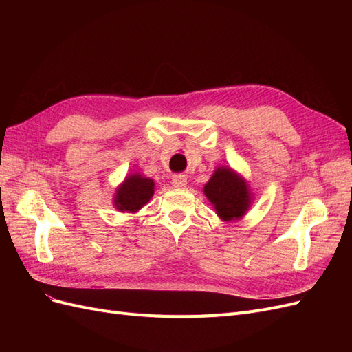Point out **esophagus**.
I'll return each mask as SVG.
<instances>
[{
  "instance_id": "obj_1",
  "label": "esophagus",
  "mask_w": 352,
  "mask_h": 352,
  "mask_svg": "<svg viewBox=\"0 0 352 352\" xmlns=\"http://www.w3.org/2000/svg\"><path fill=\"white\" fill-rule=\"evenodd\" d=\"M172 184L175 188H185L186 186V177L185 175H175L172 177Z\"/></svg>"
}]
</instances>
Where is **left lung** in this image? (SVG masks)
<instances>
[{"label":"left lung","mask_w":352,"mask_h":352,"mask_svg":"<svg viewBox=\"0 0 352 352\" xmlns=\"http://www.w3.org/2000/svg\"><path fill=\"white\" fill-rule=\"evenodd\" d=\"M204 194L223 220L239 219L250 207L247 185L226 167H219L216 170L204 186Z\"/></svg>","instance_id":"left-lung-1"}]
</instances>
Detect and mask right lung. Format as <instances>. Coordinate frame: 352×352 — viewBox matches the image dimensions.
<instances>
[{
    "label": "right lung",
    "instance_id": "right-lung-1",
    "mask_svg": "<svg viewBox=\"0 0 352 352\" xmlns=\"http://www.w3.org/2000/svg\"><path fill=\"white\" fill-rule=\"evenodd\" d=\"M154 194V180L141 175L126 177L124 184L117 189L114 199L116 207L120 211H138L142 208Z\"/></svg>",
    "mask_w": 352,
    "mask_h": 352
}]
</instances>
